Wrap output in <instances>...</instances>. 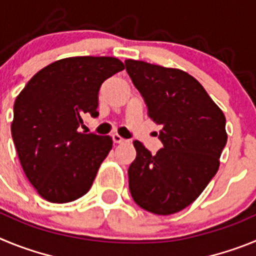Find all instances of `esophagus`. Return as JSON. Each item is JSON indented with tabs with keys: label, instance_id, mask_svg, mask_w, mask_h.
I'll return each instance as SVG.
<instances>
[{
	"label": "esophagus",
	"instance_id": "34e87169",
	"mask_svg": "<svg viewBox=\"0 0 256 256\" xmlns=\"http://www.w3.org/2000/svg\"><path fill=\"white\" fill-rule=\"evenodd\" d=\"M112 137V141H114L115 144H123V142L126 141V140H124L123 137H120V136L118 134V133H114Z\"/></svg>",
	"mask_w": 256,
	"mask_h": 256
}]
</instances>
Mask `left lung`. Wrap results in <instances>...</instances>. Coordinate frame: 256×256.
Returning a JSON list of instances; mask_svg holds the SVG:
<instances>
[{
	"label": "left lung",
	"instance_id": "left-lung-1",
	"mask_svg": "<svg viewBox=\"0 0 256 256\" xmlns=\"http://www.w3.org/2000/svg\"><path fill=\"white\" fill-rule=\"evenodd\" d=\"M126 70L144 97L148 115L162 126L164 148L152 155L134 141L128 169L136 204L158 216L192 204L216 176L227 144L226 116L204 87L180 69L126 60Z\"/></svg>",
	"mask_w": 256,
	"mask_h": 256
}]
</instances>
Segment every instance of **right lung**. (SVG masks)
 <instances>
[{
  "label": "right lung",
  "mask_w": 256,
  "mask_h": 256,
  "mask_svg": "<svg viewBox=\"0 0 256 256\" xmlns=\"http://www.w3.org/2000/svg\"><path fill=\"white\" fill-rule=\"evenodd\" d=\"M123 69L116 58H61L40 69L16 97L11 134L22 170L44 200L64 204L91 188L112 140L78 126L84 114L98 115L101 84Z\"/></svg>",
  "instance_id": "add662e5"
}]
</instances>
